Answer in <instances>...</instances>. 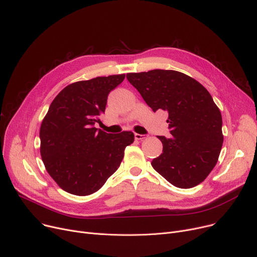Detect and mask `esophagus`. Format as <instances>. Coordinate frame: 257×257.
Masks as SVG:
<instances>
[{
    "instance_id": "esophagus-1",
    "label": "esophagus",
    "mask_w": 257,
    "mask_h": 257,
    "mask_svg": "<svg viewBox=\"0 0 257 257\" xmlns=\"http://www.w3.org/2000/svg\"><path fill=\"white\" fill-rule=\"evenodd\" d=\"M135 139H136V140H143V139H145V137H144V135L135 134Z\"/></svg>"
}]
</instances>
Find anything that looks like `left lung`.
<instances>
[{
	"instance_id": "8db88e82",
	"label": "left lung",
	"mask_w": 257,
	"mask_h": 257,
	"mask_svg": "<svg viewBox=\"0 0 257 257\" xmlns=\"http://www.w3.org/2000/svg\"><path fill=\"white\" fill-rule=\"evenodd\" d=\"M126 78L154 112L168 113L171 137H158L163 154L153 160L154 169L177 188L202 183L216 166L223 144L222 116L212 95L176 70L130 72Z\"/></svg>"
}]
</instances>
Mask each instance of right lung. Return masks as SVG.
Returning <instances> with one entry per match:
<instances>
[{
  "instance_id": "right-lung-1",
  "label": "right lung",
  "mask_w": 257,
  "mask_h": 257,
  "mask_svg": "<svg viewBox=\"0 0 257 257\" xmlns=\"http://www.w3.org/2000/svg\"><path fill=\"white\" fill-rule=\"evenodd\" d=\"M124 78L123 73L75 82L52 101L40 126V155L48 173L65 192L86 196L98 191L134 142L132 132L113 135L94 127L108 94Z\"/></svg>"
}]
</instances>
